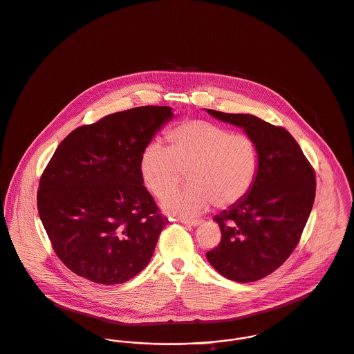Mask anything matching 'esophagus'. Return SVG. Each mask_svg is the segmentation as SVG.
Segmentation results:
<instances>
[{
  "label": "esophagus",
  "mask_w": 354,
  "mask_h": 354,
  "mask_svg": "<svg viewBox=\"0 0 354 354\" xmlns=\"http://www.w3.org/2000/svg\"><path fill=\"white\" fill-rule=\"evenodd\" d=\"M179 221L182 224H186V225H192V227H196L201 224V220H193V218H179Z\"/></svg>",
  "instance_id": "1"
}]
</instances>
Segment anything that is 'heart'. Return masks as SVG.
Segmentation results:
<instances>
[{"instance_id": "1", "label": "heart", "mask_w": 354, "mask_h": 354, "mask_svg": "<svg viewBox=\"0 0 354 354\" xmlns=\"http://www.w3.org/2000/svg\"><path fill=\"white\" fill-rule=\"evenodd\" d=\"M168 147L148 145L140 158L144 186L162 199L189 176L191 186L168 197L165 212L182 216L199 214L213 205L227 209L247 196L259 172L261 152L245 133L205 120L190 119L167 133Z\"/></svg>"}]
</instances>
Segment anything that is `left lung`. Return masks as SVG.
Returning <instances> with one entry per match:
<instances>
[{"label":"left lung","instance_id":"left-lung-1","mask_svg":"<svg viewBox=\"0 0 354 354\" xmlns=\"http://www.w3.org/2000/svg\"><path fill=\"white\" fill-rule=\"evenodd\" d=\"M207 113L244 129L259 147L261 165L251 192L214 216L221 241L206 258L225 278L258 281L277 270L300 241L314 205V168L286 129L248 114Z\"/></svg>","mask_w":354,"mask_h":354}]
</instances>
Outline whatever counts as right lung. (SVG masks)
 Segmentation results:
<instances>
[{"instance_id":"right-lung-1","label":"right lung","mask_w":354,"mask_h":354,"mask_svg":"<svg viewBox=\"0 0 354 354\" xmlns=\"http://www.w3.org/2000/svg\"><path fill=\"white\" fill-rule=\"evenodd\" d=\"M142 106L80 126L40 176L38 210L53 250L73 273L122 283L149 263L168 224L140 175V158L169 119Z\"/></svg>"}]
</instances>
